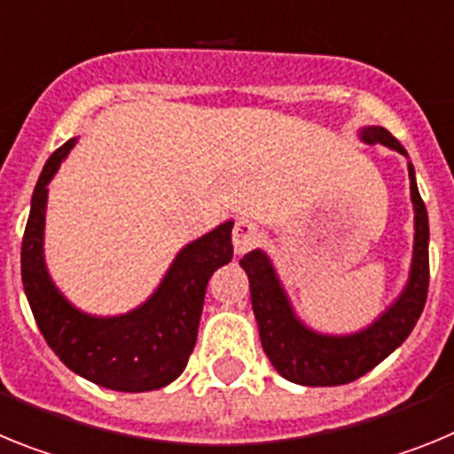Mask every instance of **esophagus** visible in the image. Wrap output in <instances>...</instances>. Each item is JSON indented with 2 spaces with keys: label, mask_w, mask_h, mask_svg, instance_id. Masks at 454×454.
Here are the masks:
<instances>
[{
  "label": "esophagus",
  "mask_w": 454,
  "mask_h": 454,
  "mask_svg": "<svg viewBox=\"0 0 454 454\" xmlns=\"http://www.w3.org/2000/svg\"><path fill=\"white\" fill-rule=\"evenodd\" d=\"M231 243H234V250L239 254L254 250L262 243V230L250 220H239L234 227V234H231Z\"/></svg>",
  "instance_id": "obj_1"
}]
</instances>
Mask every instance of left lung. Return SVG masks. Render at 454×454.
<instances>
[{
	"mask_svg": "<svg viewBox=\"0 0 454 454\" xmlns=\"http://www.w3.org/2000/svg\"><path fill=\"white\" fill-rule=\"evenodd\" d=\"M359 138L368 145H387L407 156V150L384 127H364ZM409 191L414 204V254L407 286L372 320L368 327L346 336L320 334L309 330L295 316L275 266L263 250H252L240 259V268L250 279L254 318L259 325L263 352L275 371L288 382L302 387H339L366 375L384 362L404 339L423 314L430 286V224L427 208L416 186L414 166L409 163Z\"/></svg>",
	"mask_w": 454,
	"mask_h": 454,
	"instance_id": "obj_1",
	"label": "left lung"
}]
</instances>
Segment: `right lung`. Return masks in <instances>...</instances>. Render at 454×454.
<instances>
[{
  "instance_id": "right-lung-1",
  "label": "right lung",
  "mask_w": 454,
  "mask_h": 454,
  "mask_svg": "<svg viewBox=\"0 0 454 454\" xmlns=\"http://www.w3.org/2000/svg\"><path fill=\"white\" fill-rule=\"evenodd\" d=\"M77 138L47 159L31 198L22 239V284L40 334L70 371L111 391L163 388L184 372L195 340L204 293L215 270L231 262L234 220L179 250L159 288L120 316L79 311L51 282L45 266L47 184Z\"/></svg>"
}]
</instances>
